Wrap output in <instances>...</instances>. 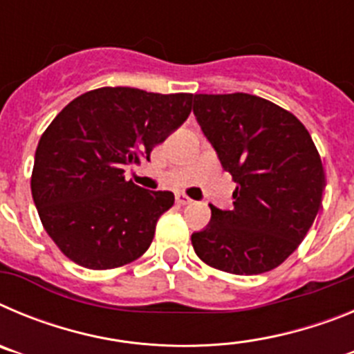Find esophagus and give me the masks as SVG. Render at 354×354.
<instances>
[{"label":"esophagus","mask_w":354,"mask_h":354,"mask_svg":"<svg viewBox=\"0 0 354 354\" xmlns=\"http://www.w3.org/2000/svg\"><path fill=\"white\" fill-rule=\"evenodd\" d=\"M175 200H177V204H179V205H189L193 202V200L189 198V196L184 195V193H177Z\"/></svg>","instance_id":"esophagus-1"}]
</instances>
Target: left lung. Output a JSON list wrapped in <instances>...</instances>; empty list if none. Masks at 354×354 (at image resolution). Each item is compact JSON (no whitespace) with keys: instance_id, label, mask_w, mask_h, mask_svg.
Returning <instances> with one entry per match:
<instances>
[{"instance_id":"left-lung-1","label":"left lung","mask_w":354,"mask_h":354,"mask_svg":"<svg viewBox=\"0 0 354 354\" xmlns=\"http://www.w3.org/2000/svg\"><path fill=\"white\" fill-rule=\"evenodd\" d=\"M193 113L225 171L237 183L232 211L211 205L192 236L205 264L261 274L282 264L323 202L324 168L310 134L290 111L250 93H195Z\"/></svg>"}]
</instances>
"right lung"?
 <instances>
[{"instance_id": "obj_1", "label": "right lung", "mask_w": 354, "mask_h": 354, "mask_svg": "<svg viewBox=\"0 0 354 354\" xmlns=\"http://www.w3.org/2000/svg\"><path fill=\"white\" fill-rule=\"evenodd\" d=\"M193 93L129 86L90 90L68 102L40 136L31 195L46 232L88 270L136 261L154 239L174 193L126 180L124 168L150 152L192 113Z\"/></svg>"}]
</instances>
